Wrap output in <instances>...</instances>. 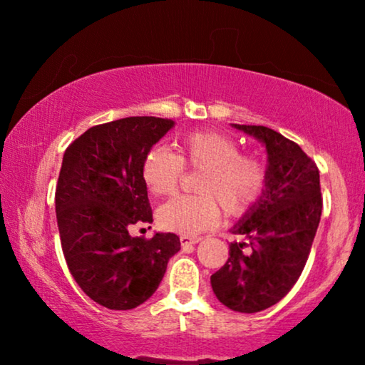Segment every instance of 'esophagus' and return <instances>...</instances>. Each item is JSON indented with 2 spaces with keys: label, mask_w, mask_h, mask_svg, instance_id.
<instances>
[{
  "label": "esophagus",
  "mask_w": 365,
  "mask_h": 365,
  "mask_svg": "<svg viewBox=\"0 0 365 365\" xmlns=\"http://www.w3.org/2000/svg\"><path fill=\"white\" fill-rule=\"evenodd\" d=\"M179 241H181V246L186 247V246H192V244H197L201 241V237H192V236H181L179 237Z\"/></svg>",
  "instance_id": "1"
}]
</instances>
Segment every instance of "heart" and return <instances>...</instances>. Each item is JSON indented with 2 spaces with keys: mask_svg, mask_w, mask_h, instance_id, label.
<instances>
[{
  "mask_svg": "<svg viewBox=\"0 0 365 365\" xmlns=\"http://www.w3.org/2000/svg\"><path fill=\"white\" fill-rule=\"evenodd\" d=\"M184 168L202 171L197 196H181L158 209V222L166 231L192 236L216 226L221 207L227 217L246 214L267 184V173L259 159L241 153L236 139L217 131L184 134L178 154L161 146L149 149L141 176L153 196H171L181 182Z\"/></svg>",
  "mask_w": 365,
  "mask_h": 365,
  "instance_id": "b5f03b06",
  "label": "heart"
}]
</instances>
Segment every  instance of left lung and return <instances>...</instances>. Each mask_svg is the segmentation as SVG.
Listing matches in <instances>:
<instances>
[{
    "label": "left lung",
    "instance_id": "1",
    "mask_svg": "<svg viewBox=\"0 0 365 365\" xmlns=\"http://www.w3.org/2000/svg\"><path fill=\"white\" fill-rule=\"evenodd\" d=\"M234 128L266 144L267 184L232 229L247 242H231L227 262L212 274L211 286L224 306L252 314L277 304L301 276L321 221V181L316 163L281 133Z\"/></svg>",
    "mask_w": 365,
    "mask_h": 365
}]
</instances>
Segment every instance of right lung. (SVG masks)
<instances>
[{"instance_id":"right-lung-1","label":"right lung","mask_w":365,"mask_h":365,"mask_svg":"<svg viewBox=\"0 0 365 365\" xmlns=\"http://www.w3.org/2000/svg\"><path fill=\"white\" fill-rule=\"evenodd\" d=\"M173 119L133 116L98 124L69 144L56 184V219L68 269L99 306L128 311L156 292L181 249L173 232L129 236L153 222L143 159Z\"/></svg>"}]
</instances>
